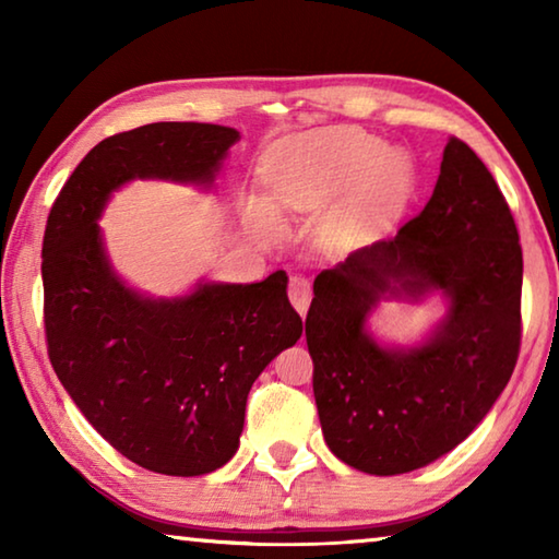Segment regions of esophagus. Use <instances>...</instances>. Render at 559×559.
I'll return each mask as SVG.
<instances>
[{"label":"esophagus","mask_w":559,"mask_h":559,"mask_svg":"<svg viewBox=\"0 0 559 559\" xmlns=\"http://www.w3.org/2000/svg\"><path fill=\"white\" fill-rule=\"evenodd\" d=\"M288 298L293 302V308L298 310L300 316H306V310L310 306V298H313V288L310 283L300 276H293L288 283Z\"/></svg>","instance_id":"obj_1"}]
</instances>
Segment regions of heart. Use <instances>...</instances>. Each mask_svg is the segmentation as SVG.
<instances>
[{
  "instance_id": "obj_1",
  "label": "heart",
  "mask_w": 559,
  "mask_h": 559,
  "mask_svg": "<svg viewBox=\"0 0 559 559\" xmlns=\"http://www.w3.org/2000/svg\"><path fill=\"white\" fill-rule=\"evenodd\" d=\"M273 200L286 210H320L347 194L333 231L345 241H370L390 229L416 187L412 157L386 150L377 135L343 128L281 140L266 157ZM266 214V204L253 206Z\"/></svg>"
}]
</instances>
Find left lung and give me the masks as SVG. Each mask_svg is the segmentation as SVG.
I'll return each mask as SVG.
<instances>
[{
    "mask_svg": "<svg viewBox=\"0 0 559 559\" xmlns=\"http://www.w3.org/2000/svg\"><path fill=\"white\" fill-rule=\"evenodd\" d=\"M448 296L421 346L386 348L366 318L386 297ZM523 251L493 175L451 138L421 214L394 239L318 273L306 318L313 394L328 449L372 476L456 449L506 390L520 353Z\"/></svg>",
    "mask_w": 559,
    "mask_h": 559,
    "instance_id": "8db88e82",
    "label": "left lung"
}]
</instances>
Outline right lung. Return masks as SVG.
<instances>
[{"mask_svg": "<svg viewBox=\"0 0 559 559\" xmlns=\"http://www.w3.org/2000/svg\"><path fill=\"white\" fill-rule=\"evenodd\" d=\"M239 130L150 122L98 143L56 197L44 231V325L53 372L122 456L202 476L239 449L246 396L302 320L286 271L261 283H200L150 298L112 271L98 219L132 179L212 187Z\"/></svg>", "mask_w": 559, "mask_h": 559, "instance_id": "1", "label": "right lung"}]
</instances>
